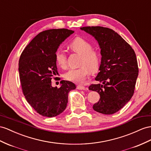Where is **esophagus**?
Here are the masks:
<instances>
[{"label": "esophagus", "mask_w": 151, "mask_h": 151, "mask_svg": "<svg viewBox=\"0 0 151 151\" xmlns=\"http://www.w3.org/2000/svg\"><path fill=\"white\" fill-rule=\"evenodd\" d=\"M76 88L78 90H86L87 89V88L86 87L82 86V85H78V86H77Z\"/></svg>", "instance_id": "obj_1"}]
</instances>
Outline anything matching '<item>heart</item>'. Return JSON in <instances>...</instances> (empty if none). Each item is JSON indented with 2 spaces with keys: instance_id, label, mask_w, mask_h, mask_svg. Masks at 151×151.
Here are the masks:
<instances>
[{
  "instance_id": "1",
  "label": "heart",
  "mask_w": 151,
  "mask_h": 151,
  "mask_svg": "<svg viewBox=\"0 0 151 151\" xmlns=\"http://www.w3.org/2000/svg\"><path fill=\"white\" fill-rule=\"evenodd\" d=\"M69 47L77 53L81 55L79 65L76 69H71L64 74V78L75 83H82L86 79L88 74L98 71L101 63V55L96 50H92L91 42L85 39L78 37L73 40ZM57 64L62 68L67 66V57L62 50H58L55 54Z\"/></svg>"
}]
</instances>
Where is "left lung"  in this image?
<instances>
[{"mask_svg": "<svg viewBox=\"0 0 151 151\" xmlns=\"http://www.w3.org/2000/svg\"><path fill=\"white\" fill-rule=\"evenodd\" d=\"M98 41L102 55L100 71L95 78L103 84H91L100 99L93 109L105 115L121 110L134 94L138 75L136 54L131 46L112 29L103 27H81Z\"/></svg>", "mask_w": 151, "mask_h": 151, "instance_id": "left-lung-1", "label": "left lung"}]
</instances>
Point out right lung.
Wrapping results in <instances>:
<instances>
[{
  "label": "right lung",
  "mask_w": 151,
  "mask_h": 151,
  "mask_svg": "<svg viewBox=\"0 0 151 151\" xmlns=\"http://www.w3.org/2000/svg\"><path fill=\"white\" fill-rule=\"evenodd\" d=\"M74 31L67 29H49L39 33L23 50L18 71L23 93L37 113L52 117L65 109L69 92L75 85L62 80L58 88L52 80L58 75L55 54L62 42Z\"/></svg>",
  "instance_id": "add662e5"
}]
</instances>
